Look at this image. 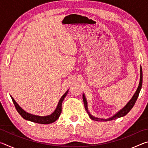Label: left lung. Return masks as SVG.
<instances>
[{"mask_svg": "<svg viewBox=\"0 0 148 148\" xmlns=\"http://www.w3.org/2000/svg\"><path fill=\"white\" fill-rule=\"evenodd\" d=\"M142 67L140 66V83H139V86L138 87V89L136 90V92H135L134 95H133V97H132V99H131V101H130L127 104L126 106H125L123 108L121 109V110L119 112H117V113L113 117H112L111 118H109V119H99V118H97V117H95L92 116H91V114H89V112H88V110H87V101L86 98H85V96L84 95H83V101H84V106H85V108L87 110V114H89V116L90 117V118L92 120H95V121H110V120H114V119H116L117 118H119V117H121L123 116H125V115L127 114L129 112L130 110H131L132 107L134 106V105L135 104V102H136V100L138 97L139 93H140V89L142 88Z\"/></svg>", "mask_w": 148, "mask_h": 148, "instance_id": "8db88e82", "label": "left lung"}]
</instances>
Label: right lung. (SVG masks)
<instances>
[{
	"label": "right lung",
	"instance_id": "1",
	"mask_svg": "<svg viewBox=\"0 0 148 148\" xmlns=\"http://www.w3.org/2000/svg\"><path fill=\"white\" fill-rule=\"evenodd\" d=\"M67 92H68V91L65 92V93L62 96L61 99L59 100V102L58 103V105H57L56 110H55V111L51 115H49V116H35V115H32V114L27 113V112L24 111V110L17 104V102L15 101V100L13 99V97H11V98L12 99V101L14 102V106L16 107L17 111L18 112V113L21 115V117H23V119L28 120V121L37 123H40V124H49L54 121H56V120L59 117L60 115H61V113L62 102L63 101L64 97L66 96Z\"/></svg>",
	"mask_w": 148,
	"mask_h": 148
}]
</instances>
